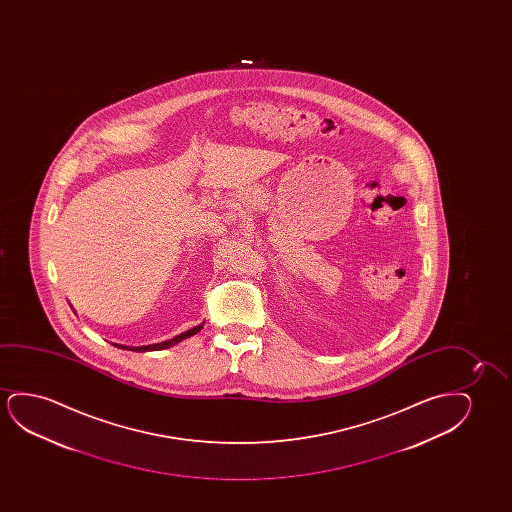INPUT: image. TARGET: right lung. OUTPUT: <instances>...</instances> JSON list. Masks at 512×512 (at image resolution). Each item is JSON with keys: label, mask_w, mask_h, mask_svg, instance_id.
Masks as SVG:
<instances>
[{"label": "right lung", "mask_w": 512, "mask_h": 512, "mask_svg": "<svg viewBox=\"0 0 512 512\" xmlns=\"http://www.w3.org/2000/svg\"><path fill=\"white\" fill-rule=\"evenodd\" d=\"M204 323L201 325H197L194 329L187 330V332H183L180 336L173 337V339H169V341H164V343L157 344H148V346H122V344H115L117 348H122V350L129 351H157V350H166L169 346H173V344L180 343L183 339H187V337L194 336L197 334L199 330L203 329Z\"/></svg>", "instance_id": "obj_1"}]
</instances>
